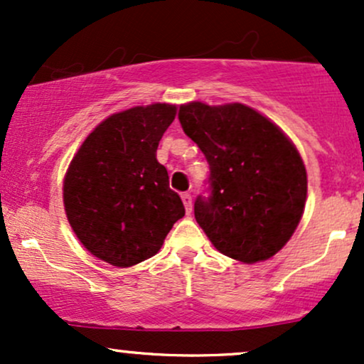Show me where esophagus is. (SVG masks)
<instances>
[{
  "label": "esophagus",
  "mask_w": 364,
  "mask_h": 364,
  "mask_svg": "<svg viewBox=\"0 0 364 364\" xmlns=\"http://www.w3.org/2000/svg\"><path fill=\"white\" fill-rule=\"evenodd\" d=\"M181 200H183V205H185V210L186 214H191V195L190 193H183L181 195Z\"/></svg>",
  "instance_id": "34e87169"
}]
</instances>
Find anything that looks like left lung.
Masks as SVG:
<instances>
[{"label":"left lung","instance_id":"8db88e82","mask_svg":"<svg viewBox=\"0 0 364 364\" xmlns=\"http://www.w3.org/2000/svg\"><path fill=\"white\" fill-rule=\"evenodd\" d=\"M179 121L210 166L212 193L196 198V223L232 260L272 258L294 235L306 203V168L296 145L241 102L181 104Z\"/></svg>","mask_w":364,"mask_h":364}]
</instances>
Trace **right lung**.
<instances>
[{
  "label": "right lung",
  "instance_id": "obj_1",
  "mask_svg": "<svg viewBox=\"0 0 364 364\" xmlns=\"http://www.w3.org/2000/svg\"><path fill=\"white\" fill-rule=\"evenodd\" d=\"M174 104L156 102L114 112L77 150L65 179L63 203L78 241L99 260L132 267L154 257L185 215L157 161Z\"/></svg>",
  "mask_w": 364,
  "mask_h": 364
}]
</instances>
